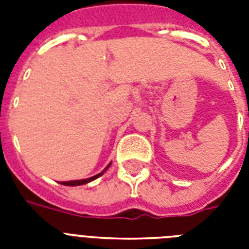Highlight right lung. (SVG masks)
<instances>
[{
  "instance_id": "right-lung-1",
  "label": "right lung",
  "mask_w": 249,
  "mask_h": 249,
  "mask_svg": "<svg viewBox=\"0 0 249 249\" xmlns=\"http://www.w3.org/2000/svg\"><path fill=\"white\" fill-rule=\"evenodd\" d=\"M108 166H109V165H108ZM108 166H107V168H108ZM107 168H106V169H107ZM106 169L103 170V172H101V173H99V174H97V176H94V177L86 178V179H77V181H68V182H62V185H66V186H80V185H85V183H88V182H90V181H94V179H95V178L101 177L102 174H103V173H105V172H106Z\"/></svg>"
}]
</instances>
